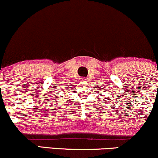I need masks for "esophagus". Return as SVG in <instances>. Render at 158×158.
<instances>
[{
    "mask_svg": "<svg viewBox=\"0 0 158 158\" xmlns=\"http://www.w3.org/2000/svg\"><path fill=\"white\" fill-rule=\"evenodd\" d=\"M84 81H86V79H84Z\"/></svg>",
    "mask_w": 158,
    "mask_h": 158,
    "instance_id": "esophagus-1",
    "label": "esophagus"
}]
</instances>
